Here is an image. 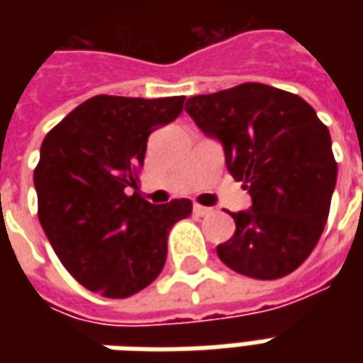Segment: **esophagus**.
Instances as JSON below:
<instances>
[{
  "label": "esophagus",
  "mask_w": 363,
  "mask_h": 363,
  "mask_svg": "<svg viewBox=\"0 0 363 363\" xmlns=\"http://www.w3.org/2000/svg\"><path fill=\"white\" fill-rule=\"evenodd\" d=\"M212 212V208H206V206H200V204H194V213L196 216H206V213Z\"/></svg>",
  "instance_id": "34e87169"
}]
</instances>
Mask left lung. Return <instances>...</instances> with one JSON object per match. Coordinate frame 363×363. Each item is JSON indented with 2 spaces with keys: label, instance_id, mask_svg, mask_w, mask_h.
<instances>
[{
  "label": "left lung",
  "instance_id": "1",
  "mask_svg": "<svg viewBox=\"0 0 363 363\" xmlns=\"http://www.w3.org/2000/svg\"><path fill=\"white\" fill-rule=\"evenodd\" d=\"M184 111L223 145L228 171L251 194L216 249L221 262L257 280L294 272L319 241L336 186L328 128L301 96L264 83L190 96Z\"/></svg>",
  "mask_w": 363,
  "mask_h": 363
}]
</instances>
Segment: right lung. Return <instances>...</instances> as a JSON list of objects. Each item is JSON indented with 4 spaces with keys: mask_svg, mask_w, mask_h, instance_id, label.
<instances>
[{
    "mask_svg": "<svg viewBox=\"0 0 363 363\" xmlns=\"http://www.w3.org/2000/svg\"><path fill=\"white\" fill-rule=\"evenodd\" d=\"M182 104L184 96L96 95L44 138L38 220L60 262L91 291L122 299L147 288L165 267L169 231L192 212L189 198L157 206L138 194L147 138Z\"/></svg>",
    "mask_w": 363,
    "mask_h": 363,
    "instance_id": "obj_1",
    "label": "right lung"
}]
</instances>
